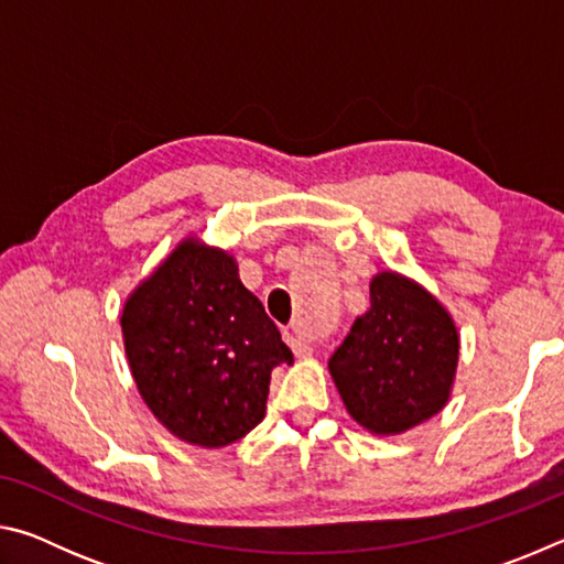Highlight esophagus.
I'll use <instances>...</instances> for the list:
<instances>
[{
    "instance_id": "esophagus-1",
    "label": "esophagus",
    "mask_w": 564,
    "mask_h": 564,
    "mask_svg": "<svg viewBox=\"0 0 564 564\" xmlns=\"http://www.w3.org/2000/svg\"><path fill=\"white\" fill-rule=\"evenodd\" d=\"M283 338H285V343H289V346H291V350H293V356H295V358H305V356H311V352H313V346H311V343H308V340H303L295 330H285V333H283Z\"/></svg>"
}]
</instances>
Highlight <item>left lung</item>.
<instances>
[{"mask_svg":"<svg viewBox=\"0 0 564 564\" xmlns=\"http://www.w3.org/2000/svg\"><path fill=\"white\" fill-rule=\"evenodd\" d=\"M460 336L445 305L417 281L380 271L328 370L343 405L373 435H400L441 413L453 393Z\"/></svg>","mask_w":564,"mask_h":564,"instance_id":"1","label":"left lung"}]
</instances>
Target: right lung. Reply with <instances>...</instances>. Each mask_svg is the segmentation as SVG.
<instances>
[{
    "label": "right lung",
    "instance_id": "1",
    "mask_svg": "<svg viewBox=\"0 0 564 564\" xmlns=\"http://www.w3.org/2000/svg\"><path fill=\"white\" fill-rule=\"evenodd\" d=\"M131 376L178 441L226 447L265 415L271 370L293 362L261 301L224 248L188 236L121 311Z\"/></svg>",
    "mask_w": 564,
    "mask_h": 564
}]
</instances>
